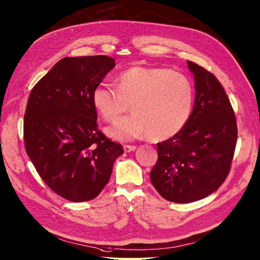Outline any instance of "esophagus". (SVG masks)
I'll list each match as a JSON object with an SVG mask.
<instances>
[{"mask_svg": "<svg viewBox=\"0 0 260 260\" xmlns=\"http://www.w3.org/2000/svg\"><path fill=\"white\" fill-rule=\"evenodd\" d=\"M136 148H137L136 145H127V144L123 146L124 152H126V153H129V152H133V151H135V150H136Z\"/></svg>", "mask_w": 260, "mask_h": 260, "instance_id": "34e87169", "label": "esophagus"}]
</instances>
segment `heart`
<instances>
[{"label": "heart", "instance_id": "b5f03b06", "mask_svg": "<svg viewBox=\"0 0 260 260\" xmlns=\"http://www.w3.org/2000/svg\"><path fill=\"white\" fill-rule=\"evenodd\" d=\"M116 89L101 83L91 101L98 114L116 122L129 104L133 115L107 128L109 137L127 141L150 135L174 137L187 124L193 106V87L183 73L159 67L132 66L116 76Z\"/></svg>", "mask_w": 260, "mask_h": 260}]
</instances>
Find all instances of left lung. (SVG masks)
I'll list each match as a JSON object with an SVG mask.
<instances>
[{
  "label": "left lung",
  "mask_w": 260,
  "mask_h": 260,
  "mask_svg": "<svg viewBox=\"0 0 260 260\" xmlns=\"http://www.w3.org/2000/svg\"><path fill=\"white\" fill-rule=\"evenodd\" d=\"M196 100L191 116L174 137L157 143L151 183L164 199L191 203L214 192L230 173L237 143V122L217 77L187 61Z\"/></svg>",
  "instance_id": "left-lung-1"
}]
</instances>
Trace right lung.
Instances as JSON below:
<instances>
[{
	"instance_id": "1",
	"label": "right lung",
	"mask_w": 260,
	"mask_h": 260,
	"mask_svg": "<svg viewBox=\"0 0 260 260\" xmlns=\"http://www.w3.org/2000/svg\"><path fill=\"white\" fill-rule=\"evenodd\" d=\"M116 66L104 55L64 57L34 86L24 115L25 150L42 180L61 198L86 202L106 186L123 154L98 127L91 95Z\"/></svg>"
}]
</instances>
